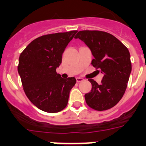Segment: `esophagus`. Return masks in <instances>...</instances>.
<instances>
[{"label":"esophagus","mask_w":146,"mask_h":146,"mask_svg":"<svg viewBox=\"0 0 146 146\" xmlns=\"http://www.w3.org/2000/svg\"><path fill=\"white\" fill-rule=\"evenodd\" d=\"M83 80H83V78H81V77L76 78V82H77V83H81V82H83Z\"/></svg>","instance_id":"obj_1"}]
</instances>
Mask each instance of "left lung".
<instances>
[{"label": "left lung", "mask_w": 146, "mask_h": 146, "mask_svg": "<svg viewBox=\"0 0 146 146\" xmlns=\"http://www.w3.org/2000/svg\"><path fill=\"white\" fill-rule=\"evenodd\" d=\"M75 38L80 39L91 50L94 59L92 65L103 73L98 84L89 79L92 90L85 94L86 103L97 111L111 109L124 95L132 70L130 53L116 37L100 31H79Z\"/></svg>", "instance_id": "left-lung-1"}]
</instances>
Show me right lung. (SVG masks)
Listing matches in <instances>:
<instances>
[{
  "mask_svg": "<svg viewBox=\"0 0 146 146\" xmlns=\"http://www.w3.org/2000/svg\"><path fill=\"white\" fill-rule=\"evenodd\" d=\"M77 31L39 36L27 45L19 57L17 70L24 93L33 105L46 113L65 109L75 77L63 79L56 73L62 54Z\"/></svg>",
  "mask_w": 146,
  "mask_h": 146,
  "instance_id": "add662e5",
  "label": "right lung"
}]
</instances>
